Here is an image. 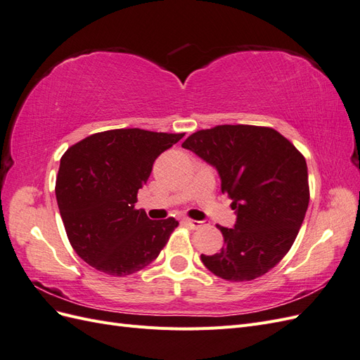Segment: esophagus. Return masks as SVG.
Returning <instances> with one entry per match:
<instances>
[{
    "label": "esophagus",
    "instance_id": "1",
    "mask_svg": "<svg viewBox=\"0 0 360 360\" xmlns=\"http://www.w3.org/2000/svg\"><path fill=\"white\" fill-rule=\"evenodd\" d=\"M183 224H186L188 226L193 228V230H197V228L202 226L201 221H192V219H188V217H183Z\"/></svg>",
    "mask_w": 360,
    "mask_h": 360
}]
</instances>
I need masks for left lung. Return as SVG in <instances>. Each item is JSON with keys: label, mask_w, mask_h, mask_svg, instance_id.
<instances>
[{"label": "left lung", "mask_w": 360, "mask_h": 360, "mask_svg": "<svg viewBox=\"0 0 360 360\" xmlns=\"http://www.w3.org/2000/svg\"><path fill=\"white\" fill-rule=\"evenodd\" d=\"M181 147L216 168L237 216L234 228L217 225L225 245L201 254L202 264L233 282L263 276L285 257L307 214V160L275 129L249 124L198 130Z\"/></svg>", "instance_id": "8db88e82"}]
</instances>
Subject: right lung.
Here are the masks:
<instances>
[{
  "label": "right lung",
  "mask_w": 360,
  "mask_h": 360,
  "mask_svg": "<svg viewBox=\"0 0 360 360\" xmlns=\"http://www.w3.org/2000/svg\"><path fill=\"white\" fill-rule=\"evenodd\" d=\"M184 134L114 129L72 146L60 160L56 195L75 252L86 264L126 276L155 261L179 222L150 221L138 191L160 153Z\"/></svg>",
  "instance_id": "1"
}]
</instances>
